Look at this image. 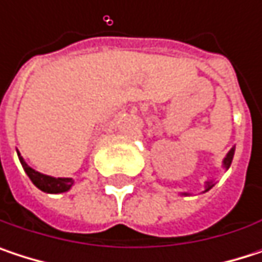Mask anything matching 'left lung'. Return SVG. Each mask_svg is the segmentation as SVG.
Segmentation results:
<instances>
[{
    "label": "left lung",
    "mask_w": 262,
    "mask_h": 262,
    "mask_svg": "<svg viewBox=\"0 0 262 262\" xmlns=\"http://www.w3.org/2000/svg\"><path fill=\"white\" fill-rule=\"evenodd\" d=\"M234 153H235V147H232V148L229 150V153L226 155V158L223 159V167H225L226 170H228V168L231 167V164H232V159H234ZM212 186H214L212 181H208V182L205 183V192H206V191H209V189H211ZM183 194H185V195H188L186 192H183Z\"/></svg>",
    "instance_id": "1"
}]
</instances>
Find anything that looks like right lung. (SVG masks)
Wrapping results in <instances>:
<instances>
[{
  "instance_id": "1",
  "label": "right lung",
  "mask_w": 262,
  "mask_h": 262,
  "mask_svg": "<svg viewBox=\"0 0 262 262\" xmlns=\"http://www.w3.org/2000/svg\"><path fill=\"white\" fill-rule=\"evenodd\" d=\"M18 156H19L21 165H23L24 171L27 173V176L30 178V181L34 183L40 191L57 194V192L68 191L74 185V181L71 178H53V176H47V174H42V173L33 170L31 167L27 165V162L24 161V158L19 155V151H18Z\"/></svg>"
}]
</instances>
